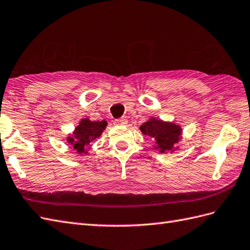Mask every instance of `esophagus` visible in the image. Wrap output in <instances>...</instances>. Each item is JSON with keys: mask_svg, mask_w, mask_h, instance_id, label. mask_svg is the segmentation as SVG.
<instances>
[{"mask_svg": "<svg viewBox=\"0 0 250 250\" xmlns=\"http://www.w3.org/2000/svg\"><path fill=\"white\" fill-rule=\"evenodd\" d=\"M126 123L127 121L125 119H115V121H114V124L116 125H126Z\"/></svg>", "mask_w": 250, "mask_h": 250, "instance_id": "34e87169", "label": "esophagus"}]
</instances>
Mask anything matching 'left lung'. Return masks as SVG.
I'll return each instance as SVG.
<instances>
[{"mask_svg":"<svg viewBox=\"0 0 250 250\" xmlns=\"http://www.w3.org/2000/svg\"><path fill=\"white\" fill-rule=\"evenodd\" d=\"M140 131L155 140L156 149L158 148L162 153L168 152L172 148V145L177 143L181 135V129L178 125L156 119H150L142 125Z\"/></svg>","mask_w":250,"mask_h":250,"instance_id":"1","label":"left lung"}]
</instances>
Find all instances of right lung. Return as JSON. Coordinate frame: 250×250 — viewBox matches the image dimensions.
Returning a JSON list of instances; mask_svg holds the SVG:
<instances>
[{"mask_svg": "<svg viewBox=\"0 0 250 250\" xmlns=\"http://www.w3.org/2000/svg\"><path fill=\"white\" fill-rule=\"evenodd\" d=\"M106 121H91L88 119H82L80 125L76 127L72 137H68L67 142L73 146L75 151L86 153L85 148L88 144L93 142L96 137L101 135L102 131L105 129Z\"/></svg>", "mask_w": 250, "mask_h": 250, "instance_id": "1", "label": "right lung"}]
</instances>
